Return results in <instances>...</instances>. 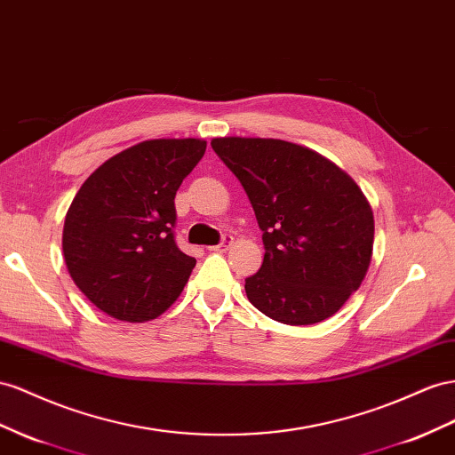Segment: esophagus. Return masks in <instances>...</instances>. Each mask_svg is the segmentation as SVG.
I'll return each mask as SVG.
<instances>
[{
    "label": "esophagus",
    "instance_id": "34e87169",
    "mask_svg": "<svg viewBox=\"0 0 455 455\" xmlns=\"http://www.w3.org/2000/svg\"><path fill=\"white\" fill-rule=\"evenodd\" d=\"M233 244V237L231 235H224L222 241H220L218 244H214V247H208V251L212 252H226L229 247Z\"/></svg>",
    "mask_w": 455,
    "mask_h": 455
}]
</instances>
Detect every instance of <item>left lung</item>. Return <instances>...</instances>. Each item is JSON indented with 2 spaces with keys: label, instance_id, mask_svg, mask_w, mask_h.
<instances>
[{
  "label": "left lung",
  "instance_id": "obj_1",
  "mask_svg": "<svg viewBox=\"0 0 455 455\" xmlns=\"http://www.w3.org/2000/svg\"><path fill=\"white\" fill-rule=\"evenodd\" d=\"M262 229L264 262L244 279L254 308L287 325L340 310L371 262L373 212L355 181L325 156L281 140L216 138Z\"/></svg>",
  "mask_w": 455,
  "mask_h": 455
}]
</instances>
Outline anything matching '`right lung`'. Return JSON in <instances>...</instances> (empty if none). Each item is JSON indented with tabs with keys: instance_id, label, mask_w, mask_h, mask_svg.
Masks as SVG:
<instances>
[{
	"instance_id": "obj_1",
	"label": "right lung",
	"mask_w": 455,
	"mask_h": 455,
	"mask_svg": "<svg viewBox=\"0 0 455 455\" xmlns=\"http://www.w3.org/2000/svg\"><path fill=\"white\" fill-rule=\"evenodd\" d=\"M203 140H151L97 168L72 201L63 252L76 287L122 322H149L186 287L193 256L176 244L174 197Z\"/></svg>"
}]
</instances>
